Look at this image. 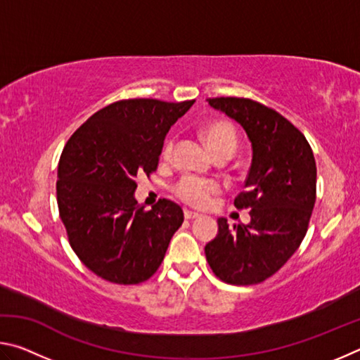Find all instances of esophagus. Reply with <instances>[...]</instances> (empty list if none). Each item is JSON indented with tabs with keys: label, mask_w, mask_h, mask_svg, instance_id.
Instances as JSON below:
<instances>
[{
	"label": "esophagus",
	"mask_w": 360,
	"mask_h": 360,
	"mask_svg": "<svg viewBox=\"0 0 360 360\" xmlns=\"http://www.w3.org/2000/svg\"><path fill=\"white\" fill-rule=\"evenodd\" d=\"M184 217L187 219V221H192V219H198L200 214H198V212H193V211L186 210V211H184Z\"/></svg>",
	"instance_id": "1"
}]
</instances>
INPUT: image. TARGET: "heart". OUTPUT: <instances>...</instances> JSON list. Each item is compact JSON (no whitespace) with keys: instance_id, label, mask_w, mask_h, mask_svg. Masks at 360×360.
<instances>
[{"instance_id":"1","label":"heart","mask_w":360,"mask_h":360,"mask_svg":"<svg viewBox=\"0 0 360 360\" xmlns=\"http://www.w3.org/2000/svg\"><path fill=\"white\" fill-rule=\"evenodd\" d=\"M202 136L210 150L217 155H231L236 149L235 129L225 120H211L202 129ZM174 149V139L168 138L162 149V157L169 158ZM221 192V184L212 179L197 178V176H184L173 187V193L182 203L193 208H205L211 202L214 193Z\"/></svg>"}]
</instances>
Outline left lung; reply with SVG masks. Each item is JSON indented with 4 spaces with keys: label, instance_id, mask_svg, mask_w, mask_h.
<instances>
[{
    "label": "left lung",
    "instance_id": "8db88e82",
    "mask_svg": "<svg viewBox=\"0 0 360 360\" xmlns=\"http://www.w3.org/2000/svg\"><path fill=\"white\" fill-rule=\"evenodd\" d=\"M210 106L235 119L252 143L246 191L235 198L251 222L219 233L205 246L214 275L233 285H252L275 275L307 235L316 202V162L303 133L260 103L236 96L208 98Z\"/></svg>",
    "mask_w": 360,
    "mask_h": 360
}]
</instances>
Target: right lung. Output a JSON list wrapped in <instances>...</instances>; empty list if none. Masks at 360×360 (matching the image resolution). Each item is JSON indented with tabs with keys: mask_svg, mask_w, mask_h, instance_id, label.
<instances>
[{
	"mask_svg": "<svg viewBox=\"0 0 360 360\" xmlns=\"http://www.w3.org/2000/svg\"><path fill=\"white\" fill-rule=\"evenodd\" d=\"M193 101H115L65 144L57 169L60 219L72 251L96 276L130 285L160 266L184 212L167 198L146 211L133 193L136 176L157 169L169 127Z\"/></svg>",
	"mask_w": 360,
	"mask_h": 360,
	"instance_id": "add662e5",
	"label": "right lung"
}]
</instances>
